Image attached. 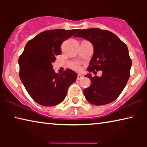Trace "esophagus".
Wrapping results in <instances>:
<instances>
[{
  "instance_id": "obj_1",
  "label": "esophagus",
  "mask_w": 147,
  "mask_h": 147,
  "mask_svg": "<svg viewBox=\"0 0 147 147\" xmlns=\"http://www.w3.org/2000/svg\"><path fill=\"white\" fill-rule=\"evenodd\" d=\"M82 78H83V76H81V75H78L77 80H80V79H82Z\"/></svg>"
}]
</instances>
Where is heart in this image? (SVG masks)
<instances>
[{"mask_svg": "<svg viewBox=\"0 0 147 147\" xmlns=\"http://www.w3.org/2000/svg\"><path fill=\"white\" fill-rule=\"evenodd\" d=\"M74 68H75V69H77V70H80V69H81V67H80V66L79 65H74Z\"/></svg>", "mask_w": 147, "mask_h": 147, "instance_id": "obj_1", "label": "heart"}]
</instances>
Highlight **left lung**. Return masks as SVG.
Returning a JSON list of instances; mask_svg holds the SVG:
<instances>
[{
	"label": "left lung",
	"instance_id": "left-lung-1",
	"mask_svg": "<svg viewBox=\"0 0 147 147\" xmlns=\"http://www.w3.org/2000/svg\"><path fill=\"white\" fill-rule=\"evenodd\" d=\"M74 37L84 38L93 45L88 71L95 74L102 71L100 77L86 76L92 83L84 90L86 100L96 106L111 103L120 96L130 77L132 60L127 46L115 34L98 28L80 29Z\"/></svg>",
	"mask_w": 147,
	"mask_h": 147
}]
</instances>
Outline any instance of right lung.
I'll return each instance as SVG.
<instances>
[{"label": "right lung", "mask_w": 147, "mask_h": 147, "mask_svg": "<svg viewBox=\"0 0 147 147\" xmlns=\"http://www.w3.org/2000/svg\"><path fill=\"white\" fill-rule=\"evenodd\" d=\"M78 29H53L41 32L26 44L19 57V77L37 103L53 106L65 99L67 89L78 75L70 69L58 74L52 63L61 54V45Z\"/></svg>", "instance_id": "obj_1"}]
</instances>
